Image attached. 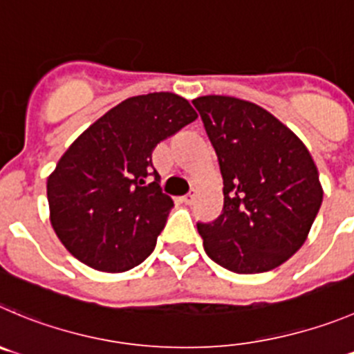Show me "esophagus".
<instances>
[{
  "mask_svg": "<svg viewBox=\"0 0 354 354\" xmlns=\"http://www.w3.org/2000/svg\"><path fill=\"white\" fill-rule=\"evenodd\" d=\"M181 201H183L185 204H192L194 201H196V192H194V190H190V192H188Z\"/></svg>",
  "mask_w": 354,
  "mask_h": 354,
  "instance_id": "1",
  "label": "esophagus"
}]
</instances>
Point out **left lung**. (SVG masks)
I'll return each instance as SVG.
<instances>
[{"label":"left lung","mask_w":354,"mask_h":354,"mask_svg":"<svg viewBox=\"0 0 354 354\" xmlns=\"http://www.w3.org/2000/svg\"><path fill=\"white\" fill-rule=\"evenodd\" d=\"M192 104L223 178L222 214L197 223L207 257L237 274L276 269L306 243L322 206L311 153L286 125L253 102L203 95Z\"/></svg>","instance_id":"obj_1"}]
</instances>
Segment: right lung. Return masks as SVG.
<instances>
[{"instance_id":"right-lung-1","label":"right lung","mask_w":354,"mask_h":354,"mask_svg":"<svg viewBox=\"0 0 354 354\" xmlns=\"http://www.w3.org/2000/svg\"><path fill=\"white\" fill-rule=\"evenodd\" d=\"M196 118L176 94L136 95L66 150L48 176L47 197L52 227L73 257L102 272H124L151 255L174 206L151 151Z\"/></svg>"}]
</instances>
